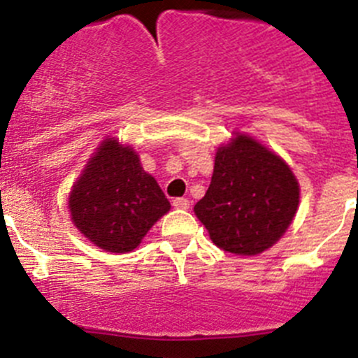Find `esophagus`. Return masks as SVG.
<instances>
[{"mask_svg": "<svg viewBox=\"0 0 358 358\" xmlns=\"http://www.w3.org/2000/svg\"><path fill=\"white\" fill-rule=\"evenodd\" d=\"M173 206H175L176 210H187L190 206V201L187 198H176L173 199Z\"/></svg>", "mask_w": 358, "mask_h": 358, "instance_id": "34e87169", "label": "esophagus"}]
</instances>
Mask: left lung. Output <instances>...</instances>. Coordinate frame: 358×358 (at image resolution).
Returning a JSON list of instances; mask_svg holds the SVG:
<instances>
[{
	"instance_id": "1",
	"label": "left lung",
	"mask_w": 358,
	"mask_h": 358,
	"mask_svg": "<svg viewBox=\"0 0 358 358\" xmlns=\"http://www.w3.org/2000/svg\"><path fill=\"white\" fill-rule=\"evenodd\" d=\"M299 199L288 164L256 139L236 134L217 150L212 182L194 213L217 247L255 256L285 235Z\"/></svg>"
}]
</instances>
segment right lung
Segmentation results:
<instances>
[{
  "mask_svg": "<svg viewBox=\"0 0 358 358\" xmlns=\"http://www.w3.org/2000/svg\"><path fill=\"white\" fill-rule=\"evenodd\" d=\"M72 222L108 252H130L171 205L138 153L103 139L69 196Z\"/></svg>",
  "mask_w": 358,
  "mask_h": 358,
  "instance_id": "add662e5",
  "label": "right lung"
}]
</instances>
